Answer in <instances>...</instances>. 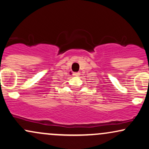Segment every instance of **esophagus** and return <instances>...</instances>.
Returning <instances> with one entry per match:
<instances>
[{
	"mask_svg": "<svg viewBox=\"0 0 149 149\" xmlns=\"http://www.w3.org/2000/svg\"><path fill=\"white\" fill-rule=\"evenodd\" d=\"M79 74H80V73H79V72H74V73H73V75H74V76H79Z\"/></svg>",
	"mask_w": 149,
	"mask_h": 149,
	"instance_id": "esophagus-1",
	"label": "esophagus"
}]
</instances>
